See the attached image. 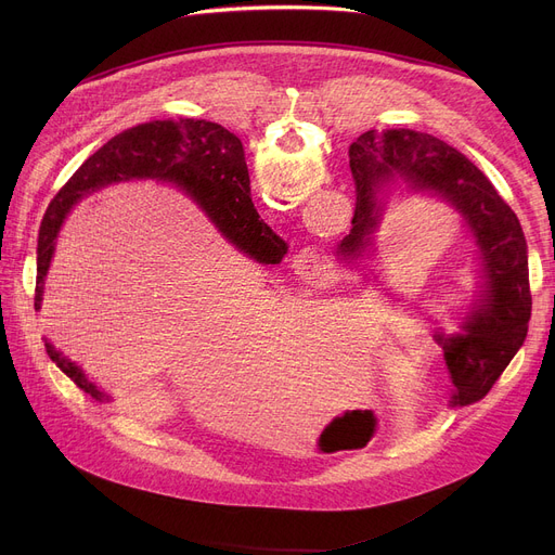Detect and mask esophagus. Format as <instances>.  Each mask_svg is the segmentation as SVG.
Instances as JSON below:
<instances>
[{
  "instance_id": "1",
  "label": "esophagus",
  "mask_w": 555,
  "mask_h": 555,
  "mask_svg": "<svg viewBox=\"0 0 555 555\" xmlns=\"http://www.w3.org/2000/svg\"><path fill=\"white\" fill-rule=\"evenodd\" d=\"M299 260L304 262V266H306L308 270H317L319 266H322V256H319L317 247H304V249L299 251Z\"/></svg>"
}]
</instances>
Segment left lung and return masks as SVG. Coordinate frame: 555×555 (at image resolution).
I'll return each instance as SVG.
<instances>
[{"label": "left lung", "mask_w": 555, "mask_h": 555, "mask_svg": "<svg viewBox=\"0 0 555 555\" xmlns=\"http://www.w3.org/2000/svg\"><path fill=\"white\" fill-rule=\"evenodd\" d=\"M356 182L353 229L339 243L356 258L380 224V193L389 182L446 197L465 218L483 260L486 299L463 335L439 337L452 373L454 404L481 400L515 358L529 333V247L515 211L486 175L446 141L416 130H369L348 149Z\"/></svg>", "instance_id": "left-lung-1"}]
</instances>
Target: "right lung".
I'll return each mask as SVG.
<instances>
[{
	"mask_svg": "<svg viewBox=\"0 0 555 555\" xmlns=\"http://www.w3.org/2000/svg\"><path fill=\"white\" fill-rule=\"evenodd\" d=\"M130 178L178 182L209 214L224 236L258 262L274 266L287 249L254 209L243 143L236 134L204 119L141 124L101 145L51 199L38 231L36 310H40L53 241L69 209L90 191ZM47 356L85 393L101 402L107 400V396L51 344H47Z\"/></svg>",
	"mask_w": 555,
	"mask_h": 555,
	"instance_id": "obj_1",
	"label": "right lung"
}]
</instances>
